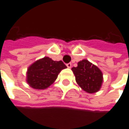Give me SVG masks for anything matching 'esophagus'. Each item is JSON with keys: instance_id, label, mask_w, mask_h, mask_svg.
<instances>
[{"instance_id": "obj_1", "label": "esophagus", "mask_w": 129, "mask_h": 129, "mask_svg": "<svg viewBox=\"0 0 129 129\" xmlns=\"http://www.w3.org/2000/svg\"><path fill=\"white\" fill-rule=\"evenodd\" d=\"M66 66H67V67H68V68H71L72 66V64L71 63H67V64H66Z\"/></svg>"}]
</instances>
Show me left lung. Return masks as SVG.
I'll return each mask as SVG.
<instances>
[{"label": "left lung", "mask_w": 129, "mask_h": 129, "mask_svg": "<svg viewBox=\"0 0 129 129\" xmlns=\"http://www.w3.org/2000/svg\"><path fill=\"white\" fill-rule=\"evenodd\" d=\"M76 80L80 87L88 93L99 91L103 81L102 73L99 68L86 59L78 63L77 67L72 68Z\"/></svg>", "instance_id": "1"}]
</instances>
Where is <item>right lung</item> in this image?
Returning <instances> with one entry per match:
<instances>
[{
	"mask_svg": "<svg viewBox=\"0 0 129 129\" xmlns=\"http://www.w3.org/2000/svg\"><path fill=\"white\" fill-rule=\"evenodd\" d=\"M66 68L62 61H55L49 57L43 58L28 68L27 82L32 88L46 89L57 78L61 70Z\"/></svg>",
	"mask_w": 129,
	"mask_h": 129,
	"instance_id": "add662e5",
	"label": "right lung"
}]
</instances>
